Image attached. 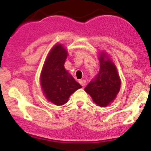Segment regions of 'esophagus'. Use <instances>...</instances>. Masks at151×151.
I'll use <instances>...</instances> for the list:
<instances>
[{
    "instance_id": "esophagus-1",
    "label": "esophagus",
    "mask_w": 151,
    "mask_h": 151,
    "mask_svg": "<svg viewBox=\"0 0 151 151\" xmlns=\"http://www.w3.org/2000/svg\"><path fill=\"white\" fill-rule=\"evenodd\" d=\"M79 83H80V85H82V86H85V84H86V81L84 79H81L79 81Z\"/></svg>"
}]
</instances>
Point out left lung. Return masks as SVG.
Returning a JSON list of instances; mask_svg holds the SVG:
<instances>
[{"label":"left lung","instance_id":"8db88e82","mask_svg":"<svg viewBox=\"0 0 151 151\" xmlns=\"http://www.w3.org/2000/svg\"><path fill=\"white\" fill-rule=\"evenodd\" d=\"M105 57L104 53L101 54L99 73L85 88L94 102L101 107L106 106L115 99L121 85L115 65L110 60H105Z\"/></svg>","mask_w":151,"mask_h":151}]
</instances>
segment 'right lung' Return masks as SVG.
Here are the masks:
<instances>
[{
	"instance_id": "add662e5",
	"label": "right lung",
	"mask_w": 151,
	"mask_h": 151,
	"mask_svg": "<svg viewBox=\"0 0 151 151\" xmlns=\"http://www.w3.org/2000/svg\"><path fill=\"white\" fill-rule=\"evenodd\" d=\"M67 51L61 45L51 49L41 74V85L45 97L57 106L66 104L69 96L82 85L64 68Z\"/></svg>"
}]
</instances>
